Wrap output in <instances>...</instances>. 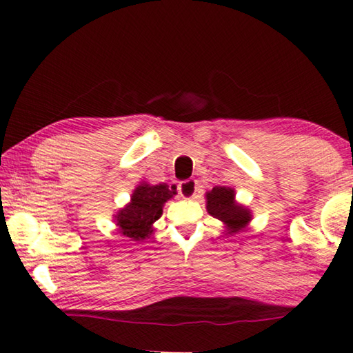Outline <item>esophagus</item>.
I'll list each match as a JSON object with an SVG mask.
<instances>
[{
    "mask_svg": "<svg viewBox=\"0 0 353 353\" xmlns=\"http://www.w3.org/2000/svg\"><path fill=\"white\" fill-rule=\"evenodd\" d=\"M177 190H179V194L182 196V198H193L196 194V190H198V182L194 181V179H187V181H182L179 182L177 185Z\"/></svg>",
    "mask_w": 353,
    "mask_h": 353,
    "instance_id": "1",
    "label": "esophagus"
}]
</instances>
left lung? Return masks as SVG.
<instances>
[{
	"mask_svg": "<svg viewBox=\"0 0 353 353\" xmlns=\"http://www.w3.org/2000/svg\"><path fill=\"white\" fill-rule=\"evenodd\" d=\"M207 210L212 216L223 221L229 232L227 234H236L246 227L250 221V212L243 205L235 202L234 190L229 187H214L210 193L205 194Z\"/></svg>",
	"mask_w": 353,
	"mask_h": 353,
	"instance_id": "obj_1",
	"label": "left lung"
}]
</instances>
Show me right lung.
<instances>
[{"label": "right lung", "mask_w": 353, "mask_h": 353, "mask_svg": "<svg viewBox=\"0 0 353 353\" xmlns=\"http://www.w3.org/2000/svg\"><path fill=\"white\" fill-rule=\"evenodd\" d=\"M176 194V187L165 183H143L135 188L130 204L117 214L119 234L132 238L134 241L145 240L152 234V224L162 216L163 204Z\"/></svg>", "instance_id": "right-lung-1"}]
</instances>
